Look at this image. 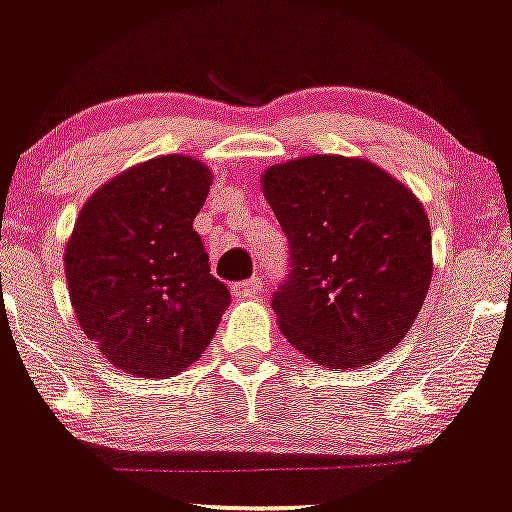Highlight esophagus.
I'll use <instances>...</instances> for the list:
<instances>
[{"instance_id":"1","label":"esophagus","mask_w":512,"mask_h":512,"mask_svg":"<svg viewBox=\"0 0 512 512\" xmlns=\"http://www.w3.org/2000/svg\"><path fill=\"white\" fill-rule=\"evenodd\" d=\"M262 284L264 281L260 279V276H252V279L240 281V284L233 286V293H236V296H252V293H257L262 289Z\"/></svg>"}]
</instances>
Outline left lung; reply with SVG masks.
<instances>
[{
	"label": "left lung",
	"mask_w": 512,
	"mask_h": 512,
	"mask_svg": "<svg viewBox=\"0 0 512 512\" xmlns=\"http://www.w3.org/2000/svg\"><path fill=\"white\" fill-rule=\"evenodd\" d=\"M289 240L272 296L284 337L351 370L402 342L431 286V226L402 182L361 158L308 156L262 175Z\"/></svg>",
	"instance_id": "left-lung-1"
}]
</instances>
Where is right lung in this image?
Wrapping results in <instances>:
<instances>
[{"label": "right lung", "instance_id": "1", "mask_svg": "<svg viewBox=\"0 0 512 512\" xmlns=\"http://www.w3.org/2000/svg\"><path fill=\"white\" fill-rule=\"evenodd\" d=\"M209 185L195 158H151L103 185L76 219L64 255L76 320L127 373H182L231 303L192 228Z\"/></svg>", "mask_w": 512, "mask_h": 512}]
</instances>
